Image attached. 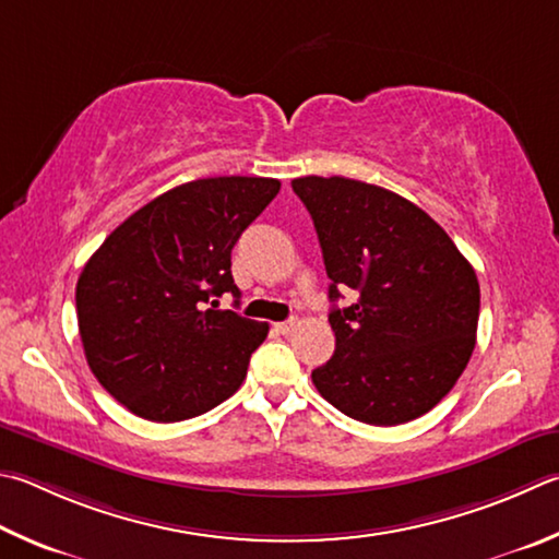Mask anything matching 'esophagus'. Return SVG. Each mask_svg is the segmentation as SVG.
Segmentation results:
<instances>
[{"mask_svg":"<svg viewBox=\"0 0 559 559\" xmlns=\"http://www.w3.org/2000/svg\"><path fill=\"white\" fill-rule=\"evenodd\" d=\"M296 324H298V320L290 318V320H286V322H276V330H278L281 334H290L293 330H296Z\"/></svg>","mask_w":559,"mask_h":559,"instance_id":"esophagus-1","label":"esophagus"}]
</instances>
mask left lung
Returning <instances> with one entry per match:
<instances>
[{
	"label": "left lung",
	"instance_id": "1",
	"mask_svg": "<svg viewBox=\"0 0 559 559\" xmlns=\"http://www.w3.org/2000/svg\"><path fill=\"white\" fill-rule=\"evenodd\" d=\"M318 231L332 306L334 354L312 371L334 408L369 425L432 411L469 364L479 281L428 212L369 182L306 176L290 182Z\"/></svg>",
	"mask_w": 559,
	"mask_h": 559
}]
</instances>
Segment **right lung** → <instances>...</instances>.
I'll return each mask as SVG.
<instances>
[{
    "label": "right lung",
    "instance_id": "obj_1",
    "mask_svg": "<svg viewBox=\"0 0 559 559\" xmlns=\"http://www.w3.org/2000/svg\"><path fill=\"white\" fill-rule=\"evenodd\" d=\"M278 190L276 178L182 182L90 257L75 288L80 340L97 381L127 411L154 423L188 420L245 381L269 322L217 310V298H239L231 249Z\"/></svg>",
    "mask_w": 559,
    "mask_h": 559
}]
</instances>
